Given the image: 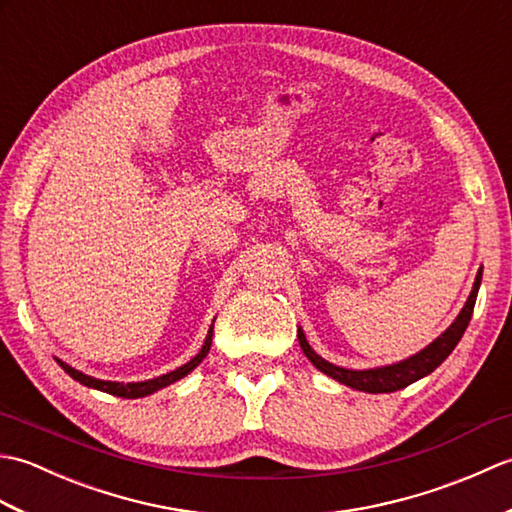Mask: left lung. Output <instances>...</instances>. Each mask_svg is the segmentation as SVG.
<instances>
[{"instance_id":"left-lung-1","label":"left lung","mask_w":512,"mask_h":512,"mask_svg":"<svg viewBox=\"0 0 512 512\" xmlns=\"http://www.w3.org/2000/svg\"><path fill=\"white\" fill-rule=\"evenodd\" d=\"M480 284H482V268L477 270L473 290H471L469 299H466L464 308L460 310L458 319H455L431 345H427L424 350L405 358V361H400V363L374 367V369H345L339 365H332L312 350L308 339H306V334H303L301 328L297 332L299 345H301L303 354L308 356V361L317 367L319 372L328 374L330 378L339 380V383H343L347 387L358 389V391H367V394H389V391H398L402 387L416 383V380L424 378L427 374H431L433 369H436L444 361V358H447L455 350V345L460 343L464 330L469 328Z\"/></svg>"}]
</instances>
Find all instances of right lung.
Here are the masks:
<instances>
[{
	"instance_id": "1",
	"label": "right lung",
	"mask_w": 512,
	"mask_h": 512,
	"mask_svg": "<svg viewBox=\"0 0 512 512\" xmlns=\"http://www.w3.org/2000/svg\"><path fill=\"white\" fill-rule=\"evenodd\" d=\"M211 341H213V325L209 328V334H206L202 350H200L198 354H195L189 363H184L182 367L173 369V372H169V374H162V376L151 378V380H143V383H114V380H99V378H92V376H88V374L79 372V369H74V367H70L68 363L59 361V358H57V363L61 365V369H65V374H70L74 380H79V383L85 385V387L99 389V391H105V394L121 396V398H143V396L154 394V391H158V389H162V387L176 383V380H180V378L187 376L189 372H193V369L204 361V356L209 354Z\"/></svg>"
}]
</instances>
